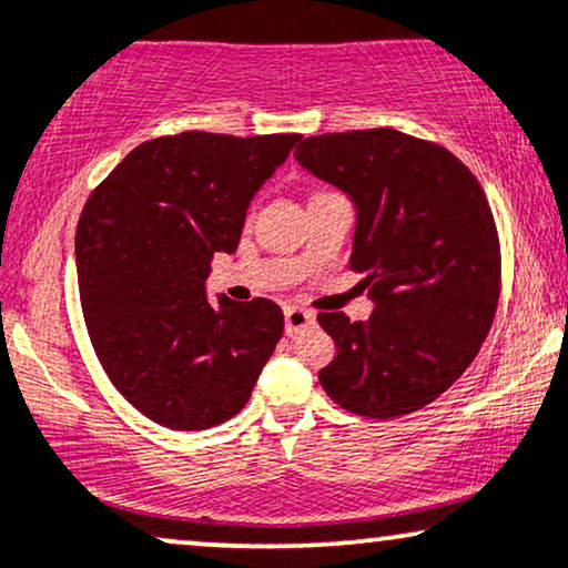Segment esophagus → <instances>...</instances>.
Instances as JSON below:
<instances>
[{"label": "esophagus", "mask_w": 568, "mask_h": 568, "mask_svg": "<svg viewBox=\"0 0 568 568\" xmlns=\"http://www.w3.org/2000/svg\"><path fill=\"white\" fill-rule=\"evenodd\" d=\"M314 325V314L302 310V306H285V333L288 336H302Z\"/></svg>", "instance_id": "esophagus-1"}]
</instances>
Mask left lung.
I'll return each instance as SVG.
<instances>
[{
  "instance_id": "left-lung-1",
  "label": "left lung",
  "mask_w": 568,
  "mask_h": 568,
  "mask_svg": "<svg viewBox=\"0 0 568 568\" xmlns=\"http://www.w3.org/2000/svg\"><path fill=\"white\" fill-rule=\"evenodd\" d=\"M296 161L354 203L365 323L320 312L336 357L320 384L365 418L426 407L466 373L495 320L500 243L487 195L449 150L396 129L306 136Z\"/></svg>"
}]
</instances>
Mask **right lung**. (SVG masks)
<instances>
[{
    "label": "right lung",
    "instance_id": "1",
    "mask_svg": "<svg viewBox=\"0 0 568 568\" xmlns=\"http://www.w3.org/2000/svg\"><path fill=\"white\" fill-rule=\"evenodd\" d=\"M302 134L184 132L142 142L89 195L77 227L81 310L113 386L150 420L203 432L251 399L283 336L270 298L209 302L216 251Z\"/></svg>",
    "mask_w": 568,
    "mask_h": 568
}]
</instances>
